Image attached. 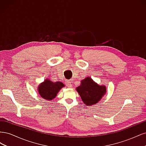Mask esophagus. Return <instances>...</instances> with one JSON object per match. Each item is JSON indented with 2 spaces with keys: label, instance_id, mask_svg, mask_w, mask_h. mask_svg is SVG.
Instances as JSON below:
<instances>
[{
  "label": "esophagus",
  "instance_id": "obj_1",
  "mask_svg": "<svg viewBox=\"0 0 146 146\" xmlns=\"http://www.w3.org/2000/svg\"><path fill=\"white\" fill-rule=\"evenodd\" d=\"M66 85H67L68 87H69V88L72 87V83L70 81H67V82H66Z\"/></svg>",
  "mask_w": 146,
  "mask_h": 146
}]
</instances>
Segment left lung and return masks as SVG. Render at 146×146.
Segmentation results:
<instances>
[{"label":"left lung","instance_id":"8db88e82","mask_svg":"<svg viewBox=\"0 0 146 146\" xmlns=\"http://www.w3.org/2000/svg\"><path fill=\"white\" fill-rule=\"evenodd\" d=\"M105 86H100L90 77L82 81V85L77 88L83 103L86 105H95L106 93Z\"/></svg>","mask_w":146,"mask_h":146}]
</instances>
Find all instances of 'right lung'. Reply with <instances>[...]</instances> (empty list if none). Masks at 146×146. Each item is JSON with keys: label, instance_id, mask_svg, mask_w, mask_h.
<instances>
[{"label": "right lung", "instance_id": "right-lung-1", "mask_svg": "<svg viewBox=\"0 0 146 146\" xmlns=\"http://www.w3.org/2000/svg\"><path fill=\"white\" fill-rule=\"evenodd\" d=\"M64 86L63 83L60 82H52L48 79H46L38 87L39 94L42 98L46 100L54 99L61 88Z\"/></svg>", "mask_w": 146, "mask_h": 146}]
</instances>
